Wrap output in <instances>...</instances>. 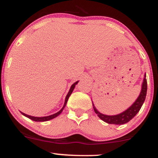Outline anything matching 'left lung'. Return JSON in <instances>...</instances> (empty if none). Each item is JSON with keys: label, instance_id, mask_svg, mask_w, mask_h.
Here are the masks:
<instances>
[{"label": "left lung", "instance_id": "1", "mask_svg": "<svg viewBox=\"0 0 158 158\" xmlns=\"http://www.w3.org/2000/svg\"><path fill=\"white\" fill-rule=\"evenodd\" d=\"M146 92H147V80H146V75H145L142 85V89H141V92L140 94H139V96L137 99V100L133 103V105H132L130 108H128V109L125 110V111H123V113L117 114V115L108 116L99 113V112L96 109V108L94 107L93 104L94 111H95V113L97 114V116L99 118L107 123L115 125L125 124V123L129 122L132 118H134L136 116V114L138 113L139 110H140L141 107H142L143 102H144L145 99H146Z\"/></svg>", "mask_w": 158, "mask_h": 158}]
</instances>
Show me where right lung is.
<instances>
[{
	"label": "right lung",
	"instance_id": "1",
	"mask_svg": "<svg viewBox=\"0 0 158 158\" xmlns=\"http://www.w3.org/2000/svg\"><path fill=\"white\" fill-rule=\"evenodd\" d=\"M77 83H78V81H76L75 83H73V84L71 85V87H70V90H69V92H68V95H67L66 98H65V102H64V106H63V108H61V109L60 110H59V112H57V113H56V114H52V115L48 116V117H32V116L27 115V114H23V113H22V112H21V114H22L23 115H24L25 117H28L29 119H32V120H33V121H35V122H44V121H48V120H50V119H52L55 118V117H57V116H59V114H60L61 113V111H62L63 109H64V108L65 106H66V104H67V102H68V98H69V97H70V94H72V92H73V89H74V88H75L76 85H77Z\"/></svg>",
	"mask_w": 158,
	"mask_h": 158
}]
</instances>
